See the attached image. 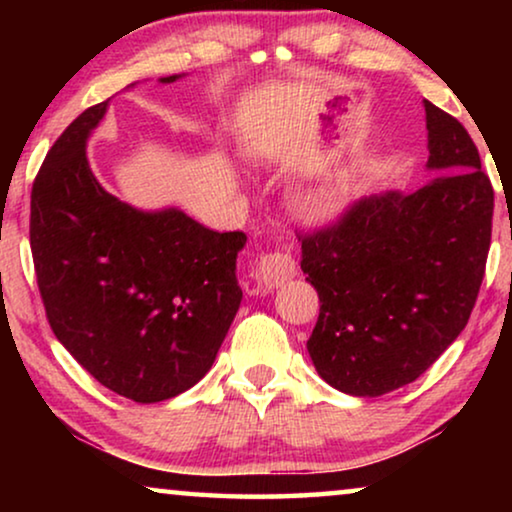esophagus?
I'll list each match as a JSON object with an SVG mask.
<instances>
[{"instance_id": "1", "label": "esophagus", "mask_w": 512, "mask_h": 512, "mask_svg": "<svg viewBox=\"0 0 512 512\" xmlns=\"http://www.w3.org/2000/svg\"><path fill=\"white\" fill-rule=\"evenodd\" d=\"M258 275H261V282L268 289H275V286L284 284L286 279H291L296 275V261H293L291 251L277 249L270 251V254H263L258 258Z\"/></svg>"}]
</instances>
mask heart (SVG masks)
Listing matches in <instances>:
<instances>
[{
  "instance_id": "obj_1",
  "label": "heart",
  "mask_w": 512,
  "mask_h": 512,
  "mask_svg": "<svg viewBox=\"0 0 512 512\" xmlns=\"http://www.w3.org/2000/svg\"><path fill=\"white\" fill-rule=\"evenodd\" d=\"M338 202H340V193L335 191V188H321V191L312 193L310 198H307V205H310L312 212H317V214L331 212Z\"/></svg>"
}]
</instances>
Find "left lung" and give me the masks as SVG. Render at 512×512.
<instances>
[{"mask_svg":"<svg viewBox=\"0 0 512 512\" xmlns=\"http://www.w3.org/2000/svg\"><path fill=\"white\" fill-rule=\"evenodd\" d=\"M433 177L359 198L303 237L300 268L321 307L314 368L352 396L415 382L471 317L492 242L494 188L457 118L424 102Z\"/></svg>","mask_w":512,"mask_h":512,"instance_id":"obj_1","label":"left lung"}]
</instances>
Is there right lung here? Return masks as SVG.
<instances>
[{
    "instance_id": "right-lung-1",
    "label": "right lung",
    "mask_w": 512,
    "mask_h": 512,
    "mask_svg": "<svg viewBox=\"0 0 512 512\" xmlns=\"http://www.w3.org/2000/svg\"><path fill=\"white\" fill-rule=\"evenodd\" d=\"M107 104L74 118L34 177L32 261L67 352L114 394L158 403L212 368L242 300L235 258L247 235L216 233L177 209L137 212L104 191L86 139Z\"/></svg>"
}]
</instances>
